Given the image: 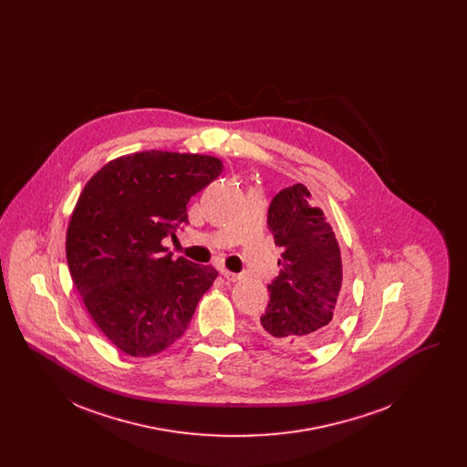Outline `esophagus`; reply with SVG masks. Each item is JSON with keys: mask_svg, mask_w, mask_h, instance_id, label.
<instances>
[{"mask_svg": "<svg viewBox=\"0 0 467 467\" xmlns=\"http://www.w3.org/2000/svg\"><path fill=\"white\" fill-rule=\"evenodd\" d=\"M223 278L225 280H229V282H238V280H242L244 278V275H240V273H233V271H229V269H223Z\"/></svg>", "mask_w": 467, "mask_h": 467, "instance_id": "34e87169", "label": "esophagus"}]
</instances>
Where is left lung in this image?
Returning a JSON list of instances; mask_svg holds the SVG:
<instances>
[{
    "label": "left lung",
    "instance_id": "obj_1",
    "mask_svg": "<svg viewBox=\"0 0 467 467\" xmlns=\"http://www.w3.org/2000/svg\"><path fill=\"white\" fill-rule=\"evenodd\" d=\"M267 227L282 246L280 273L267 285L259 331L269 343L306 352L331 339L343 315L341 252L324 212L303 183L282 189L269 204Z\"/></svg>",
    "mask_w": 467,
    "mask_h": 467
}]
</instances>
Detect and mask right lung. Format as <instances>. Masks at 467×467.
<instances>
[{"mask_svg": "<svg viewBox=\"0 0 467 467\" xmlns=\"http://www.w3.org/2000/svg\"><path fill=\"white\" fill-rule=\"evenodd\" d=\"M223 173V161L162 150L105 164L71 213L67 259L94 324L124 354L149 357L173 345L217 269L171 259L164 238L189 223L187 202Z\"/></svg>", "mask_w": 467, "mask_h": 467, "instance_id": "add662e5", "label": "right lung"}]
</instances>
